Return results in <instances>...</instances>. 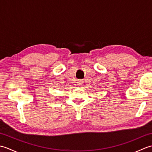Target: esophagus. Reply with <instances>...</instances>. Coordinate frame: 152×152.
Listing matches in <instances>:
<instances>
[{"label":"esophagus","instance_id":"obj_1","mask_svg":"<svg viewBox=\"0 0 152 152\" xmlns=\"http://www.w3.org/2000/svg\"><path fill=\"white\" fill-rule=\"evenodd\" d=\"M82 81H79V82H78V84H79V85H81V84H82Z\"/></svg>","mask_w":152,"mask_h":152}]
</instances>
